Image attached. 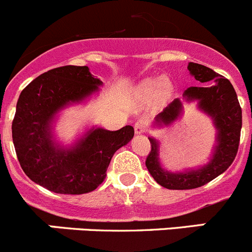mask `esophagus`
<instances>
[{
    "instance_id": "34e87169",
    "label": "esophagus",
    "mask_w": 252,
    "mask_h": 252,
    "mask_svg": "<svg viewBox=\"0 0 252 252\" xmlns=\"http://www.w3.org/2000/svg\"><path fill=\"white\" fill-rule=\"evenodd\" d=\"M148 129V123L147 121H144V119H140V121H138L137 123H135V126H134V130H135V134H143L145 133Z\"/></svg>"
}]
</instances>
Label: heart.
<instances>
[{"instance_id":"heart-1","label":"heart","mask_w":252,"mask_h":252,"mask_svg":"<svg viewBox=\"0 0 252 252\" xmlns=\"http://www.w3.org/2000/svg\"><path fill=\"white\" fill-rule=\"evenodd\" d=\"M138 92L142 97L145 98L158 95V94L160 98H166L170 94V84L165 77L145 79L144 82L139 84Z\"/></svg>"}]
</instances>
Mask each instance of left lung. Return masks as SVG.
<instances>
[{
    "label": "left lung",
    "instance_id": "left-lung-1",
    "mask_svg": "<svg viewBox=\"0 0 252 252\" xmlns=\"http://www.w3.org/2000/svg\"><path fill=\"white\" fill-rule=\"evenodd\" d=\"M190 74L201 83L210 82V86L190 87L184 92L185 102H197V108L208 114L216 128V144L210 160L204 165L183 171H169L161 166L159 157V142L149 137L152 150L145 165L150 175L161 187L171 190H188L203 187L216 176L224 173L236 157L239 149L240 131L243 126V114L237 100L236 92L229 79L219 76L211 68L190 62ZM183 103L174 99L165 109L155 117L154 126H171L183 113Z\"/></svg>",
    "mask_w": 252,
    "mask_h": 252
}]
</instances>
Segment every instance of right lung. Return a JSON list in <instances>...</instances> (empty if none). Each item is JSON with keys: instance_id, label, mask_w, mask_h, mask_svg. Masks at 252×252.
<instances>
[{"instance_id": "add662e5", "label": "right lung", "mask_w": 252, "mask_h": 252, "mask_svg": "<svg viewBox=\"0 0 252 252\" xmlns=\"http://www.w3.org/2000/svg\"><path fill=\"white\" fill-rule=\"evenodd\" d=\"M103 82L87 65H64L43 73L20 94L12 139L21 168L32 182L57 194L79 195L97 189L114 153L134 137L131 126L119 130L92 126L69 147L55 138L58 113L86 102Z\"/></svg>"}]
</instances>
